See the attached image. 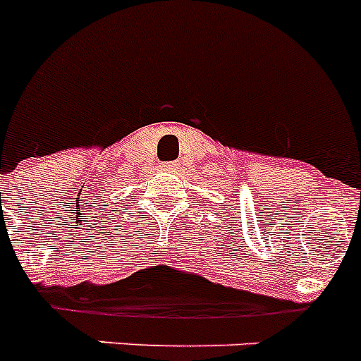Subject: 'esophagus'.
<instances>
[{"label": "esophagus", "mask_w": 361, "mask_h": 361, "mask_svg": "<svg viewBox=\"0 0 361 361\" xmlns=\"http://www.w3.org/2000/svg\"><path fill=\"white\" fill-rule=\"evenodd\" d=\"M162 168H164V169H175V168H177V162H166V164H162Z\"/></svg>", "instance_id": "1"}]
</instances>
